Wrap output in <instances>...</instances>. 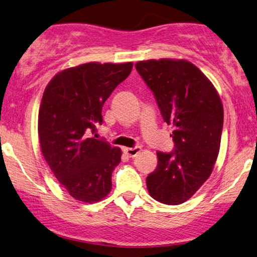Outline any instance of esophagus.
Instances as JSON below:
<instances>
[{"instance_id":"esophagus-1","label":"esophagus","mask_w":257,"mask_h":257,"mask_svg":"<svg viewBox=\"0 0 257 257\" xmlns=\"http://www.w3.org/2000/svg\"><path fill=\"white\" fill-rule=\"evenodd\" d=\"M123 151L125 155H127V157L134 158L136 156H138V154L141 151V147H134V148H124Z\"/></svg>"}]
</instances>
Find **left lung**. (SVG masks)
Returning <instances> with one entry per match:
<instances>
[{"label": "left lung", "mask_w": 257, "mask_h": 257, "mask_svg": "<svg viewBox=\"0 0 257 257\" xmlns=\"http://www.w3.org/2000/svg\"><path fill=\"white\" fill-rule=\"evenodd\" d=\"M138 73L153 91L164 121L174 126L172 153L157 151V168L147 178L150 196L179 205L211 175L223 128V106L212 82L187 60L139 61Z\"/></svg>", "instance_id": "obj_1"}]
</instances>
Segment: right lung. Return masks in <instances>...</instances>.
Returning a JSON list of instances; mask_svg holds the SVG:
<instances>
[{
    "label": "right lung",
    "instance_id": "obj_1",
    "mask_svg": "<svg viewBox=\"0 0 257 257\" xmlns=\"http://www.w3.org/2000/svg\"><path fill=\"white\" fill-rule=\"evenodd\" d=\"M132 68V62H87L58 73L44 90L39 111L42 154L59 182L83 203H96L111 190L121 151L87 134L102 124L104 101Z\"/></svg>",
    "mask_w": 257,
    "mask_h": 257
}]
</instances>
